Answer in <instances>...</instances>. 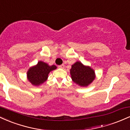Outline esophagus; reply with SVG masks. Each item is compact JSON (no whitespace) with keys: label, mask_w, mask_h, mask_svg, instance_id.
Instances as JSON below:
<instances>
[{"label":"esophagus","mask_w":130,"mask_h":130,"mask_svg":"<svg viewBox=\"0 0 130 130\" xmlns=\"http://www.w3.org/2000/svg\"><path fill=\"white\" fill-rule=\"evenodd\" d=\"M64 67H65V65H64L63 64H62V65H59V66H58V68H62V69L64 68Z\"/></svg>","instance_id":"34e87169"}]
</instances>
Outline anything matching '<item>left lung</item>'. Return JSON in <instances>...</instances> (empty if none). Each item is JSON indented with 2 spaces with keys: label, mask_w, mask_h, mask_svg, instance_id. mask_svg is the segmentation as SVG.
I'll use <instances>...</instances> for the list:
<instances>
[{
  "label": "left lung",
  "mask_w": 130,
  "mask_h": 130,
  "mask_svg": "<svg viewBox=\"0 0 130 130\" xmlns=\"http://www.w3.org/2000/svg\"><path fill=\"white\" fill-rule=\"evenodd\" d=\"M70 74L73 81L81 87H87L95 78L94 70L78 61L72 65Z\"/></svg>",
  "instance_id": "obj_1"
}]
</instances>
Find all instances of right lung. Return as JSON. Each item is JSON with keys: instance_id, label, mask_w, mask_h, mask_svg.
Segmentation results:
<instances>
[{"instance_id": "obj_1", "label": "right lung", "mask_w": 130, "mask_h": 130, "mask_svg": "<svg viewBox=\"0 0 130 130\" xmlns=\"http://www.w3.org/2000/svg\"><path fill=\"white\" fill-rule=\"evenodd\" d=\"M56 68V65L50 66L42 61H39L35 66L29 68L27 73V76L31 84L38 86L45 82L48 77L49 73Z\"/></svg>"}]
</instances>
